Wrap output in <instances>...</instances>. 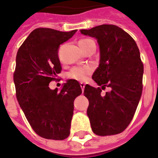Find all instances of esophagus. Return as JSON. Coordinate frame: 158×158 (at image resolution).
Returning a JSON list of instances; mask_svg holds the SVG:
<instances>
[{
  "label": "esophagus",
  "instance_id": "esophagus-1",
  "mask_svg": "<svg viewBox=\"0 0 158 158\" xmlns=\"http://www.w3.org/2000/svg\"><path fill=\"white\" fill-rule=\"evenodd\" d=\"M80 87H81V89L82 90L84 91V87H85V84H84V83H80Z\"/></svg>",
  "mask_w": 158,
  "mask_h": 158
}]
</instances>
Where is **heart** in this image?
<instances>
[{
  "label": "heart",
  "mask_w": 158,
  "mask_h": 158,
  "mask_svg": "<svg viewBox=\"0 0 158 158\" xmlns=\"http://www.w3.org/2000/svg\"><path fill=\"white\" fill-rule=\"evenodd\" d=\"M93 42L89 38H83L79 41V45L83 47L87 43ZM93 72V67L90 65H83V66H75L70 69L68 73V77L69 79H75L78 81H85L89 74Z\"/></svg>",
  "instance_id": "b5f03b06"
}]
</instances>
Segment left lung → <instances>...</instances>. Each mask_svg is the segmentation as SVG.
<instances>
[{
	"label": "left lung",
	"instance_id": "left-lung-1",
	"mask_svg": "<svg viewBox=\"0 0 158 158\" xmlns=\"http://www.w3.org/2000/svg\"><path fill=\"white\" fill-rule=\"evenodd\" d=\"M82 34L98 39L100 63L93 74L98 84L84 87L89 99L87 114L92 130L99 136L123 132L131 122L143 91V64L137 44L122 28L102 24L81 29ZM110 87L104 96L101 91Z\"/></svg>",
	"mask_w": 158,
	"mask_h": 158
}]
</instances>
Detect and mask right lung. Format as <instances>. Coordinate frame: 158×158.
I'll return each mask as SVG.
<instances>
[{
	"label": "right lung",
	"instance_id": "add662e5",
	"mask_svg": "<svg viewBox=\"0 0 158 158\" xmlns=\"http://www.w3.org/2000/svg\"><path fill=\"white\" fill-rule=\"evenodd\" d=\"M77 30L61 32L36 28L19 48L14 72L16 98L26 119L37 135L63 140L69 135L74 101L82 94L79 82L69 79L60 91L49 88L61 72L60 45Z\"/></svg>",
	"mask_w": 158,
	"mask_h": 158
}]
</instances>
